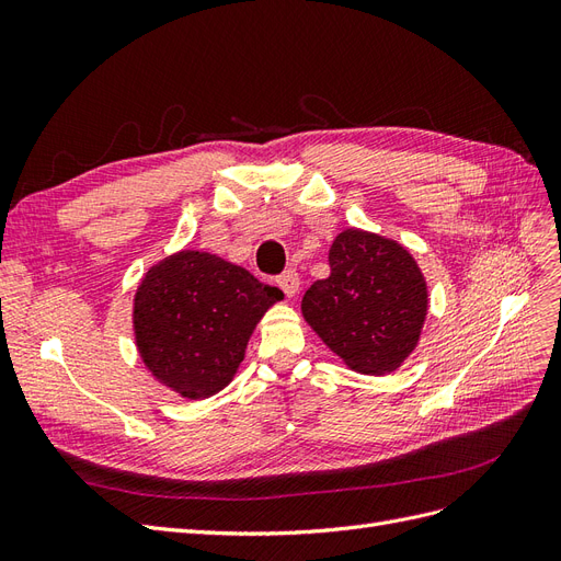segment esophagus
I'll return each instance as SVG.
<instances>
[{
    "instance_id": "1",
    "label": "esophagus",
    "mask_w": 561,
    "mask_h": 561,
    "mask_svg": "<svg viewBox=\"0 0 561 561\" xmlns=\"http://www.w3.org/2000/svg\"><path fill=\"white\" fill-rule=\"evenodd\" d=\"M278 287L285 293L287 299H293L299 293V274L297 271H285L283 276H278Z\"/></svg>"
}]
</instances>
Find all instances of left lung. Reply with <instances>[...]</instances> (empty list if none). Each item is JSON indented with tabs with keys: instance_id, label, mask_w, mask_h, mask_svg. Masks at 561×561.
Wrapping results in <instances>:
<instances>
[{
	"instance_id": "1",
	"label": "left lung",
	"mask_w": 561,
	"mask_h": 561,
	"mask_svg": "<svg viewBox=\"0 0 561 561\" xmlns=\"http://www.w3.org/2000/svg\"><path fill=\"white\" fill-rule=\"evenodd\" d=\"M428 304L426 276L410 250L348 227L332 241L330 276L309 287L301 316L348 369L383 377L419 346Z\"/></svg>"
}]
</instances>
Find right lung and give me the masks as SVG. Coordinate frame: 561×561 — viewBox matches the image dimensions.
Here are the masks:
<instances>
[{"mask_svg":"<svg viewBox=\"0 0 561 561\" xmlns=\"http://www.w3.org/2000/svg\"><path fill=\"white\" fill-rule=\"evenodd\" d=\"M283 299L278 287L206 250L184 248L151 264L133 297L140 360L184 400H206L239 371L250 336Z\"/></svg>","mask_w":561,"mask_h":561,"instance_id":"1","label":"right lung"}]
</instances>
